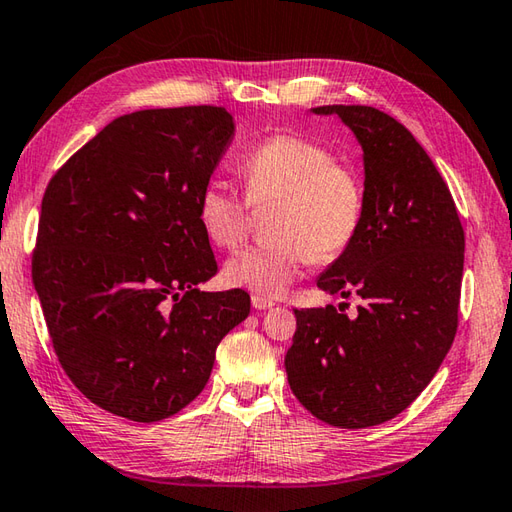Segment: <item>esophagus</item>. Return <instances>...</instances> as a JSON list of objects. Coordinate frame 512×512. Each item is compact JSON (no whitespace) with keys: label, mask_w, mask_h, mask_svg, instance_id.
Returning <instances> with one entry per match:
<instances>
[{"label":"esophagus","mask_w":512,"mask_h":512,"mask_svg":"<svg viewBox=\"0 0 512 512\" xmlns=\"http://www.w3.org/2000/svg\"><path fill=\"white\" fill-rule=\"evenodd\" d=\"M252 305L256 307V310H269V307H274V301H269V298H265V296L254 294L252 296Z\"/></svg>","instance_id":"obj_1"}]
</instances>
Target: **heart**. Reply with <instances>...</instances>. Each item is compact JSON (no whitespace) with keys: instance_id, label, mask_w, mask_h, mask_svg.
<instances>
[{"instance_id":"1","label":"heart","mask_w":512,"mask_h":512,"mask_svg":"<svg viewBox=\"0 0 512 512\" xmlns=\"http://www.w3.org/2000/svg\"><path fill=\"white\" fill-rule=\"evenodd\" d=\"M245 198L223 180L202 185L196 220L214 247L234 249L247 236L249 205H272L265 243L231 256L227 285L278 296L310 263L327 265L354 245L365 220L361 171L301 133H274L240 160Z\"/></svg>"}]
</instances>
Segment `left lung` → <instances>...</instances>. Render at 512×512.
I'll list each match as a JSON object with an SVG mask.
<instances>
[{"mask_svg": "<svg viewBox=\"0 0 512 512\" xmlns=\"http://www.w3.org/2000/svg\"><path fill=\"white\" fill-rule=\"evenodd\" d=\"M363 147L365 220L354 245L318 276L361 305L294 310L285 354L296 399L336 428L390 421L446 359L459 323L466 236L455 200L412 133L374 106L332 104Z\"/></svg>", "mask_w": 512, "mask_h": 512, "instance_id": "left-lung-1", "label": "left lung"}]
</instances>
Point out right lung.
Masks as SVG:
<instances>
[{"label":"right lung","mask_w":512,"mask_h":512,"mask_svg":"<svg viewBox=\"0 0 512 512\" xmlns=\"http://www.w3.org/2000/svg\"><path fill=\"white\" fill-rule=\"evenodd\" d=\"M234 138L223 106L120 115L64 162L42 198L33 285L64 372L86 399L151 423L189 406L216 347L245 321L196 200Z\"/></svg>","instance_id":"1"}]
</instances>
